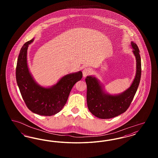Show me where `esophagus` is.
<instances>
[{
	"label": "esophagus",
	"instance_id": "1",
	"mask_svg": "<svg viewBox=\"0 0 158 158\" xmlns=\"http://www.w3.org/2000/svg\"><path fill=\"white\" fill-rule=\"evenodd\" d=\"M92 69L90 68H85L82 71L83 76L85 77L90 75V73H92Z\"/></svg>",
	"mask_w": 158,
	"mask_h": 158
}]
</instances>
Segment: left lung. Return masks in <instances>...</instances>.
<instances>
[{
  "label": "left lung",
  "instance_id": "left-lung-1",
  "mask_svg": "<svg viewBox=\"0 0 158 158\" xmlns=\"http://www.w3.org/2000/svg\"><path fill=\"white\" fill-rule=\"evenodd\" d=\"M131 47L136 60V71L133 82L126 90L118 94H110L95 76H88L85 79L88 107L90 113L98 118L109 119L124 113L135 95L141 78V59L137 44L131 41Z\"/></svg>",
  "mask_w": 158,
  "mask_h": 158
}]
</instances>
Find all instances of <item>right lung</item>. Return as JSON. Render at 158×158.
Masks as SVG:
<instances>
[{"label": "right lung", "instance_id": "obj_1", "mask_svg": "<svg viewBox=\"0 0 158 158\" xmlns=\"http://www.w3.org/2000/svg\"><path fill=\"white\" fill-rule=\"evenodd\" d=\"M34 40L32 38L25 43L20 50L16 69V82L30 111L40 115L51 116L62 110L73 86L82 78V73L79 71L63 76L51 86L39 85L30 71L27 60L28 48Z\"/></svg>", "mask_w": 158, "mask_h": 158}]
</instances>
